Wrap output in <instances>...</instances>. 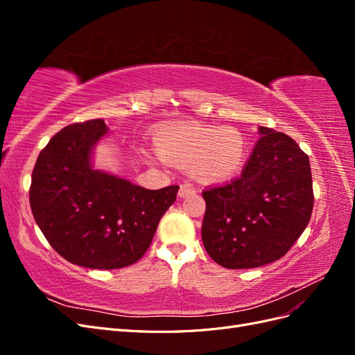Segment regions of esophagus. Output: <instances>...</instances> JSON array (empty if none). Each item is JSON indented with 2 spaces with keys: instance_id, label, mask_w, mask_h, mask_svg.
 I'll return each instance as SVG.
<instances>
[{
  "instance_id": "esophagus-1",
  "label": "esophagus",
  "mask_w": 355,
  "mask_h": 355,
  "mask_svg": "<svg viewBox=\"0 0 355 355\" xmlns=\"http://www.w3.org/2000/svg\"><path fill=\"white\" fill-rule=\"evenodd\" d=\"M194 192H196V188L192 187L191 184H188V182H185V184H182L180 188H179V197L184 198L189 194H194Z\"/></svg>"
}]
</instances>
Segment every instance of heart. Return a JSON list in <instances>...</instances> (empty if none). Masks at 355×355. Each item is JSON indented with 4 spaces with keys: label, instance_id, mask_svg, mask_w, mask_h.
I'll return each instance as SVG.
<instances>
[{
    "label": "heart",
    "instance_id": "heart-1",
    "mask_svg": "<svg viewBox=\"0 0 355 355\" xmlns=\"http://www.w3.org/2000/svg\"><path fill=\"white\" fill-rule=\"evenodd\" d=\"M158 155L170 164L191 166V173L204 184H220L244 167L249 144L239 128L184 123L170 125L155 137Z\"/></svg>",
    "mask_w": 355,
    "mask_h": 355
}]
</instances>
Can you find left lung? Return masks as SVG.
<instances>
[{"label": "left lung", "instance_id": "1", "mask_svg": "<svg viewBox=\"0 0 355 355\" xmlns=\"http://www.w3.org/2000/svg\"><path fill=\"white\" fill-rule=\"evenodd\" d=\"M259 133L241 176L202 191L204 249L230 270L280 259L306 228L314 207L308 155L282 132L261 127Z\"/></svg>", "mask_w": 355, "mask_h": 355}]
</instances>
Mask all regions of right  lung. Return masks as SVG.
Here are the masks:
<instances>
[{
	"label": "right lung",
	"instance_id": "1",
	"mask_svg": "<svg viewBox=\"0 0 355 355\" xmlns=\"http://www.w3.org/2000/svg\"><path fill=\"white\" fill-rule=\"evenodd\" d=\"M106 132L101 118L62 128L40 153L29 188L32 214L49 244L92 270L141 259L179 191H151L93 170L92 149Z\"/></svg>",
	"mask_w": 355,
	"mask_h": 355
}]
</instances>
